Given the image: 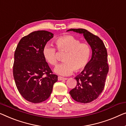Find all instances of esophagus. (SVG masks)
<instances>
[{
	"mask_svg": "<svg viewBox=\"0 0 126 126\" xmlns=\"http://www.w3.org/2000/svg\"><path fill=\"white\" fill-rule=\"evenodd\" d=\"M58 80H66L67 79L63 78V77H61V76H58Z\"/></svg>",
	"mask_w": 126,
	"mask_h": 126,
	"instance_id": "34e87169",
	"label": "esophagus"
}]
</instances>
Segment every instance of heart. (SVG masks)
<instances>
[{
    "label": "heart",
    "instance_id": "obj_1",
    "mask_svg": "<svg viewBox=\"0 0 126 126\" xmlns=\"http://www.w3.org/2000/svg\"><path fill=\"white\" fill-rule=\"evenodd\" d=\"M55 44L59 51L66 52L63 58L64 62L55 67V73L67 76L72 74L74 71L79 72L87 67L91 55V47L87 43L81 42L72 35H65L56 39ZM42 54L48 64L51 65L57 64L58 57L55 47L47 44L43 48Z\"/></svg>",
    "mask_w": 126,
    "mask_h": 126
}]
</instances>
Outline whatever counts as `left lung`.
I'll list each match as a JSON object with an SVG mask.
<instances>
[{
	"instance_id": "left-lung-1",
	"label": "left lung",
	"mask_w": 126,
	"mask_h": 126,
	"mask_svg": "<svg viewBox=\"0 0 126 126\" xmlns=\"http://www.w3.org/2000/svg\"><path fill=\"white\" fill-rule=\"evenodd\" d=\"M67 31L82 34L92 50L87 67L75 79L77 85L69 92L75 101L87 104L95 100L104 89L109 72L108 53L103 41L98 36L84 29H70Z\"/></svg>"
}]
</instances>
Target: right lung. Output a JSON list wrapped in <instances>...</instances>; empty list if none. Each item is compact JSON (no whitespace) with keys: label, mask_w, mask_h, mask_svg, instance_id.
Masks as SVG:
<instances>
[{"label":"right lung","mask_w":126,"mask_h":126,"mask_svg":"<svg viewBox=\"0 0 126 126\" xmlns=\"http://www.w3.org/2000/svg\"><path fill=\"white\" fill-rule=\"evenodd\" d=\"M53 35L46 31L33 32L22 37L15 51V84L22 96L31 102L46 100L58 80V76L52 74L42 54L44 46Z\"/></svg>","instance_id":"right-lung-1"}]
</instances>
